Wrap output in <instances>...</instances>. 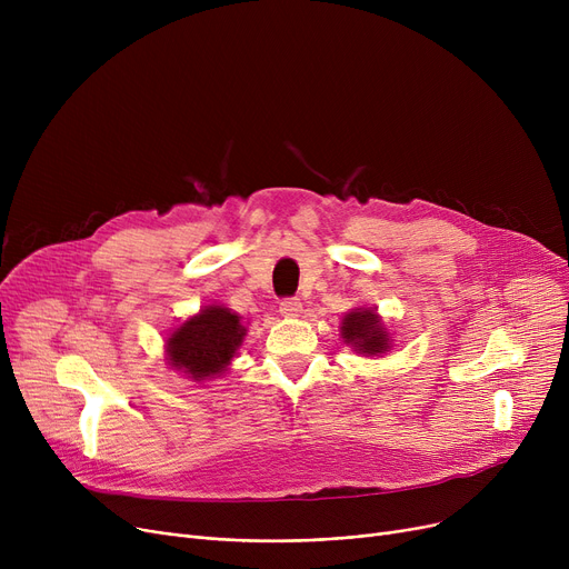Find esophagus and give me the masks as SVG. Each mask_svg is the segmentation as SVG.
I'll list each match as a JSON object with an SVG mask.
<instances>
[{"label":"esophagus","instance_id":"1","mask_svg":"<svg viewBox=\"0 0 569 569\" xmlns=\"http://www.w3.org/2000/svg\"><path fill=\"white\" fill-rule=\"evenodd\" d=\"M279 311L283 318H297L302 311V302L297 297H286V300L279 302Z\"/></svg>","mask_w":569,"mask_h":569}]
</instances>
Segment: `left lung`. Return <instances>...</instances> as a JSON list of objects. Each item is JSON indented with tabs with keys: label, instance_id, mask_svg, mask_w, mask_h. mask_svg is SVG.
<instances>
[{
	"label": "left lung",
	"instance_id": "obj_1",
	"mask_svg": "<svg viewBox=\"0 0 569 569\" xmlns=\"http://www.w3.org/2000/svg\"><path fill=\"white\" fill-rule=\"evenodd\" d=\"M341 335L346 343H352L360 352H385L390 348V339L385 335V327L380 325L378 316L371 309L365 311H350L343 318Z\"/></svg>",
	"mask_w": 569,
	"mask_h": 569
}]
</instances>
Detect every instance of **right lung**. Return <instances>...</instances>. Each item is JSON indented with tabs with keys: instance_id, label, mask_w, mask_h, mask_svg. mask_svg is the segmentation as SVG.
I'll list each match as a JSON object with an SVG mask.
<instances>
[{
	"instance_id": "obj_1",
	"label": "right lung",
	"mask_w": 569,
	"mask_h": 569,
	"mask_svg": "<svg viewBox=\"0 0 569 569\" xmlns=\"http://www.w3.org/2000/svg\"><path fill=\"white\" fill-rule=\"evenodd\" d=\"M244 335L247 330L239 316L223 307H207L172 332L168 339V360L177 371L189 373L193 380H204L230 365Z\"/></svg>"
}]
</instances>
